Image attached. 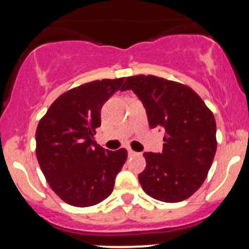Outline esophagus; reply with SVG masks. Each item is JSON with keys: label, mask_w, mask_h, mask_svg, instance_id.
I'll return each mask as SVG.
<instances>
[{"label": "esophagus", "mask_w": 249, "mask_h": 249, "mask_svg": "<svg viewBox=\"0 0 249 249\" xmlns=\"http://www.w3.org/2000/svg\"><path fill=\"white\" fill-rule=\"evenodd\" d=\"M127 151H128V155H129V156H135V155H137V152H135V151H133L132 148H127Z\"/></svg>", "instance_id": "obj_1"}]
</instances>
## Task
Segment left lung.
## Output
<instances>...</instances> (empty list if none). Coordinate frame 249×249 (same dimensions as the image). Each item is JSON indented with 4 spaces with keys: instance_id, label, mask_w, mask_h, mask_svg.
<instances>
[{
    "instance_id": "obj_1",
    "label": "left lung",
    "mask_w": 249,
    "mask_h": 249,
    "mask_svg": "<svg viewBox=\"0 0 249 249\" xmlns=\"http://www.w3.org/2000/svg\"><path fill=\"white\" fill-rule=\"evenodd\" d=\"M142 101L151 128L164 130L163 151L145 152L139 174L143 192L164 202H178L196 193L206 178L217 150L216 121L191 87L155 75L125 79Z\"/></svg>"
}]
</instances>
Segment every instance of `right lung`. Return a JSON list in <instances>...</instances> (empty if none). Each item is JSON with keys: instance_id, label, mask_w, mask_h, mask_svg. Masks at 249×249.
<instances>
[{"instance_id": "1", "label": "right lung", "mask_w": 249, "mask_h": 249, "mask_svg": "<svg viewBox=\"0 0 249 249\" xmlns=\"http://www.w3.org/2000/svg\"><path fill=\"white\" fill-rule=\"evenodd\" d=\"M124 78L84 84L61 94L38 124L36 155L49 186L71 206L99 204L112 193L127 150H104L94 142L103 104Z\"/></svg>"}]
</instances>
